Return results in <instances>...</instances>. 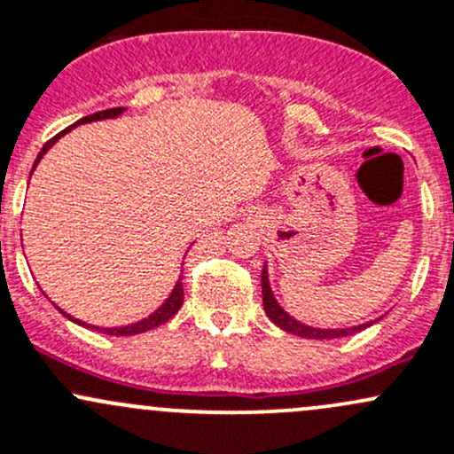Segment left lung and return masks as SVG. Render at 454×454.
<instances>
[{"label":"left lung","mask_w":454,"mask_h":454,"mask_svg":"<svg viewBox=\"0 0 454 454\" xmlns=\"http://www.w3.org/2000/svg\"><path fill=\"white\" fill-rule=\"evenodd\" d=\"M261 287H263V307H265L267 317H270L276 326L283 328V331L291 333V335L304 337V340H337V337L355 335V333L364 331V328L372 326V324L379 322L380 319V317L372 319V322L359 324V326H348V328H315V326H309V324L298 322V319L291 317V315L285 311L283 307H280L278 300H276L274 294H271L270 276H267V265H263V271H261Z\"/></svg>","instance_id":"1"}]
</instances>
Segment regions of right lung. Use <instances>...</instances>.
<instances>
[{"label": "right lung", "mask_w": 454, "mask_h": 454, "mask_svg": "<svg viewBox=\"0 0 454 454\" xmlns=\"http://www.w3.org/2000/svg\"><path fill=\"white\" fill-rule=\"evenodd\" d=\"M123 111H126V108H108V111H99V113H93V114H89V117H82L80 119V121H75L74 126H69V128H65L63 132H59V135L54 137V139H50L45 143V145H43V150L38 152V156H36V160H35V167L41 163V159L43 156H45V152L50 150L51 145H54L56 141L60 139V137L63 135H67V132L71 130V128H75V126H80V123H90V121H99V119H114V117H119V114H121ZM35 167H32V171H35ZM32 176V174H30ZM183 300H184V291H183V276H180L178 278V283L174 285V289H171V294H169V298L165 300L163 304H160L159 309H156L154 313L152 315H147V317H143V319H139V322H135V324H128V326H114V328H98V326H90V324H87V322H80V319H75V317H71L69 313H65L63 309H59L60 313L65 315V317H69L71 322H75V324H80V326H87V328H95V331H102V333H106V335H114V337H130V335H139V333H145V331H152V328H156V326H160V324H165L167 319H171L174 317L176 313H178V309L183 307Z\"/></svg>", "instance_id": "right-lung-1"}]
</instances>
